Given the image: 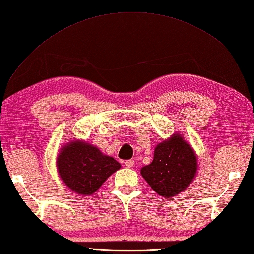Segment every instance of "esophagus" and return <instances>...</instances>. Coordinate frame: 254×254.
<instances>
[{"instance_id":"34e87169","label":"esophagus","mask_w":254,"mask_h":254,"mask_svg":"<svg viewBox=\"0 0 254 254\" xmlns=\"http://www.w3.org/2000/svg\"><path fill=\"white\" fill-rule=\"evenodd\" d=\"M134 160H132V159H130V160H127L126 163H124V166L127 167V168H132V167H134Z\"/></svg>"}]
</instances>
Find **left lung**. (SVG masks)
I'll return each mask as SVG.
<instances>
[{
	"instance_id": "left-lung-1",
	"label": "left lung",
	"mask_w": 254,
	"mask_h": 254,
	"mask_svg": "<svg viewBox=\"0 0 254 254\" xmlns=\"http://www.w3.org/2000/svg\"><path fill=\"white\" fill-rule=\"evenodd\" d=\"M197 165L195 150L180 133L175 132L157 144L152 164L143 167L141 175L158 195L172 197L195 179Z\"/></svg>"
}]
</instances>
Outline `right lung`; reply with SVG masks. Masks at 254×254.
<instances>
[{
  "mask_svg": "<svg viewBox=\"0 0 254 254\" xmlns=\"http://www.w3.org/2000/svg\"><path fill=\"white\" fill-rule=\"evenodd\" d=\"M120 168V163L115 158L82 139L67 142L57 157L58 174L64 185L85 196L93 195Z\"/></svg>",
  "mask_w": 254,
  "mask_h": 254,
  "instance_id": "obj_1",
  "label": "right lung"
}]
</instances>
